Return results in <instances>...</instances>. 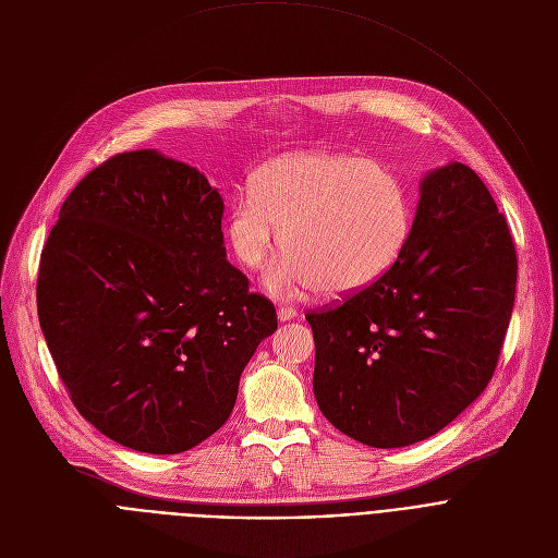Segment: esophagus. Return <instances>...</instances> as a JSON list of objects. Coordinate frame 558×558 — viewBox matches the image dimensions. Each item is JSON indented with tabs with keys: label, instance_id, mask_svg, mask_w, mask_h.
Returning <instances> with one entry per match:
<instances>
[{
	"label": "esophagus",
	"instance_id": "34e87169",
	"mask_svg": "<svg viewBox=\"0 0 558 558\" xmlns=\"http://www.w3.org/2000/svg\"><path fill=\"white\" fill-rule=\"evenodd\" d=\"M296 311L294 307H290V305H281L279 311H277V317H279V322H292V319H296Z\"/></svg>",
	"mask_w": 558,
	"mask_h": 558
}]
</instances>
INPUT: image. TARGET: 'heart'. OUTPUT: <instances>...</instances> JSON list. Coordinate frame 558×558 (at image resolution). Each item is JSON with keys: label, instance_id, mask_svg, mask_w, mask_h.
<instances>
[{"label": "heart", "instance_id": "heart-1", "mask_svg": "<svg viewBox=\"0 0 558 558\" xmlns=\"http://www.w3.org/2000/svg\"><path fill=\"white\" fill-rule=\"evenodd\" d=\"M247 193L228 210L226 239L245 270H262L281 234L286 255L266 275L275 296L367 288L392 268L410 234L399 179L369 159L283 155L257 170Z\"/></svg>", "mask_w": 558, "mask_h": 558}]
</instances>
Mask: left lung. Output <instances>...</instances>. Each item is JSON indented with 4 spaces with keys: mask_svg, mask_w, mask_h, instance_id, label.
Masks as SVG:
<instances>
[{
    "mask_svg": "<svg viewBox=\"0 0 558 558\" xmlns=\"http://www.w3.org/2000/svg\"><path fill=\"white\" fill-rule=\"evenodd\" d=\"M517 268L508 221L481 177L457 161L429 172L392 268L305 315L324 416L373 448L437 435L494 375Z\"/></svg>",
    "mask_w": 558,
    "mask_h": 558,
    "instance_id": "8db88e82",
    "label": "left lung"
}]
</instances>
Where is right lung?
I'll list each match as a JSON object with an SVG mask.
<instances>
[{
  "mask_svg": "<svg viewBox=\"0 0 558 558\" xmlns=\"http://www.w3.org/2000/svg\"><path fill=\"white\" fill-rule=\"evenodd\" d=\"M221 215L197 168L119 153L75 185L44 243L37 315L57 375L86 421L137 452L215 435L277 330L272 301L226 259Z\"/></svg>",
  "mask_w": 558,
  "mask_h": 558,
  "instance_id": "right-lung-1",
  "label": "right lung"
}]
</instances>
